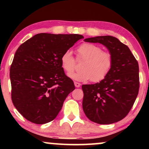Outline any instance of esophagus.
Returning a JSON list of instances; mask_svg holds the SVG:
<instances>
[{"instance_id":"obj_1","label":"esophagus","mask_w":149,"mask_h":149,"mask_svg":"<svg viewBox=\"0 0 149 149\" xmlns=\"http://www.w3.org/2000/svg\"><path fill=\"white\" fill-rule=\"evenodd\" d=\"M74 85L76 87H79L81 86V83H79L78 82H74Z\"/></svg>"}]
</instances>
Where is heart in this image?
I'll return each mask as SVG.
<instances>
[{
  "instance_id": "obj_1",
  "label": "heart",
  "mask_w": 149,
  "mask_h": 149,
  "mask_svg": "<svg viewBox=\"0 0 149 149\" xmlns=\"http://www.w3.org/2000/svg\"><path fill=\"white\" fill-rule=\"evenodd\" d=\"M77 60H84L81 64L82 70H74L77 60L70 50H66L61 56L60 62L63 69L74 80L85 81L91 80L100 82L108 76L113 65V58L111 53L102 51L100 47L92 43L81 44L77 48Z\"/></svg>"
}]
</instances>
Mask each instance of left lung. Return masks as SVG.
Listing matches in <instances>:
<instances>
[{"instance_id": "8db88e82", "label": "left lung", "mask_w": 149, "mask_h": 149, "mask_svg": "<svg viewBox=\"0 0 149 149\" xmlns=\"http://www.w3.org/2000/svg\"><path fill=\"white\" fill-rule=\"evenodd\" d=\"M104 45L113 58L108 76L100 83L83 85V109L90 121L111 124L121 121L133 107L140 87L139 67L129 47L111 36L85 38Z\"/></svg>"}]
</instances>
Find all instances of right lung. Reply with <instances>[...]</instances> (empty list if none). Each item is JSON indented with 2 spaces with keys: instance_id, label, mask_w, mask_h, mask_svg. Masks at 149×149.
<instances>
[{
  "instance_id": "add662e5",
  "label": "right lung",
  "mask_w": 149,
  "mask_h": 149,
  "mask_svg": "<svg viewBox=\"0 0 149 149\" xmlns=\"http://www.w3.org/2000/svg\"><path fill=\"white\" fill-rule=\"evenodd\" d=\"M83 38L76 34L40 33L18 47L10 68L11 100L25 119L45 124L57 117L75 89L65 74L61 56Z\"/></svg>"
}]
</instances>
